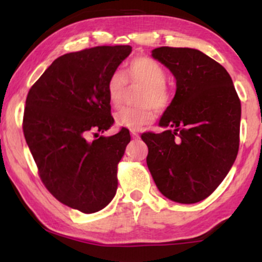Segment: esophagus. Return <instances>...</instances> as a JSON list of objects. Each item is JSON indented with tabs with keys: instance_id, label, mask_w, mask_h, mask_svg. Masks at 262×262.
I'll return each mask as SVG.
<instances>
[{
	"instance_id": "1",
	"label": "esophagus",
	"mask_w": 262,
	"mask_h": 262,
	"mask_svg": "<svg viewBox=\"0 0 262 262\" xmlns=\"http://www.w3.org/2000/svg\"><path fill=\"white\" fill-rule=\"evenodd\" d=\"M130 134H132V137H133V138H138V137H139V133H138V130H135V129H132Z\"/></svg>"
}]
</instances>
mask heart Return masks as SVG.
<instances>
[{
  "instance_id": "b5f03b06",
  "label": "heart",
  "mask_w": 262,
  "mask_h": 262,
  "mask_svg": "<svg viewBox=\"0 0 262 262\" xmlns=\"http://www.w3.org/2000/svg\"><path fill=\"white\" fill-rule=\"evenodd\" d=\"M144 86L139 102L141 107H125L116 114L119 127L139 129L154 119V108L165 111L172 102V92L166 86L167 73L158 60L140 56L135 58L125 68L124 73L114 71L107 82V96L113 107L121 106L124 97L125 85Z\"/></svg>"
}]
</instances>
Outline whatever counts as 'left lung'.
<instances>
[{
  "instance_id": "left-lung-1",
  "label": "left lung",
  "mask_w": 262,
  "mask_h": 262,
  "mask_svg": "<svg viewBox=\"0 0 262 262\" xmlns=\"http://www.w3.org/2000/svg\"><path fill=\"white\" fill-rule=\"evenodd\" d=\"M152 58L176 77V93L160 119L162 133L146 132V164L159 191L173 202L206 200L221 185L239 150L242 104L230 75L191 48L160 47Z\"/></svg>"
}]
</instances>
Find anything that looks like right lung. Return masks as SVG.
Wrapping results in <instances>:
<instances>
[{
    "label": "right lung",
    "mask_w": 262,
    "mask_h": 262,
    "mask_svg": "<svg viewBox=\"0 0 262 262\" xmlns=\"http://www.w3.org/2000/svg\"><path fill=\"white\" fill-rule=\"evenodd\" d=\"M130 53V45H102L65 54L27 95L23 133L41 182L59 202L82 213L104 208L117 192L130 134L122 128L97 137L114 123L108 79Z\"/></svg>",
    "instance_id": "right-lung-1"
}]
</instances>
